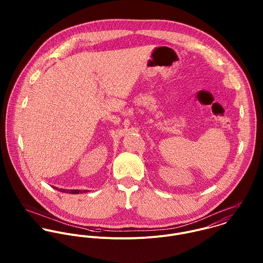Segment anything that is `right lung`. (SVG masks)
Listing matches in <instances>:
<instances>
[{
	"mask_svg": "<svg viewBox=\"0 0 263 263\" xmlns=\"http://www.w3.org/2000/svg\"><path fill=\"white\" fill-rule=\"evenodd\" d=\"M52 187L61 192H66V193H71V194H78V193H83V192L89 191V190H79V189H64V188L55 187V186H52Z\"/></svg>",
	"mask_w": 263,
	"mask_h": 263,
	"instance_id": "1",
	"label": "right lung"
}]
</instances>
